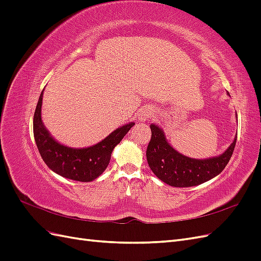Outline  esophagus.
<instances>
[{
	"label": "esophagus",
	"instance_id": "1",
	"mask_svg": "<svg viewBox=\"0 0 261 261\" xmlns=\"http://www.w3.org/2000/svg\"><path fill=\"white\" fill-rule=\"evenodd\" d=\"M152 111L150 109H146V110H141L139 115H138V120L140 123H144L146 121H148L150 117L152 116Z\"/></svg>",
	"mask_w": 261,
	"mask_h": 261
}]
</instances>
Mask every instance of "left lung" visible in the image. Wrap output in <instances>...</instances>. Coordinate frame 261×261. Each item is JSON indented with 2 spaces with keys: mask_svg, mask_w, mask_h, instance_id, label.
<instances>
[{
  "mask_svg": "<svg viewBox=\"0 0 261 261\" xmlns=\"http://www.w3.org/2000/svg\"><path fill=\"white\" fill-rule=\"evenodd\" d=\"M150 128L151 140L146 153L149 168L158 178L174 187L197 186L219 175L230 161L238 138L235 136L233 143L222 154L208 159H194L173 148L159 126L151 124Z\"/></svg>",
  "mask_w": 261,
  "mask_h": 261,
  "instance_id": "1",
  "label": "left lung"
}]
</instances>
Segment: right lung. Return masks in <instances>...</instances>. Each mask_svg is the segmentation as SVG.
I'll list each match as a JSON object with an SVG mask.
<instances>
[{"label":"right lung","mask_w":261,"mask_h":261,"mask_svg":"<svg viewBox=\"0 0 261 261\" xmlns=\"http://www.w3.org/2000/svg\"><path fill=\"white\" fill-rule=\"evenodd\" d=\"M43 91L39 97L34 115V136L45 164L57 174L73 180L91 181L108 168L116 145L134 126L127 123L114 129L100 143L87 148H72L60 144L46 129L41 118Z\"/></svg>","instance_id":"obj_1"}]
</instances>
